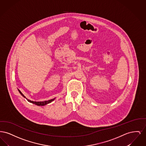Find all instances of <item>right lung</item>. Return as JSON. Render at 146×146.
Masks as SVG:
<instances>
[{
  "label": "right lung",
  "mask_w": 146,
  "mask_h": 146,
  "mask_svg": "<svg viewBox=\"0 0 146 146\" xmlns=\"http://www.w3.org/2000/svg\"><path fill=\"white\" fill-rule=\"evenodd\" d=\"M18 90L19 91V92L20 93V94H21V95H22L23 97H24V98H25L28 101V102H31V103H32V104H35V105H36V106H45V105H46V104H49L50 103H51V102H52V101L55 99V98H53V99L50 100H48V101H38V102H36V101H31V100H29V99L27 98L26 97H25V95L21 92V91L19 89H18Z\"/></svg>",
  "instance_id": "right-lung-1"
}]
</instances>
